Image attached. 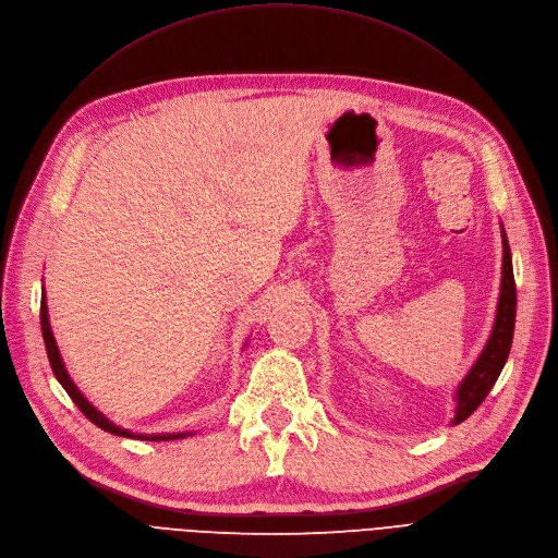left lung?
Here are the masks:
<instances>
[{
	"instance_id": "8db88e82",
	"label": "left lung",
	"mask_w": 558,
	"mask_h": 558,
	"mask_svg": "<svg viewBox=\"0 0 558 558\" xmlns=\"http://www.w3.org/2000/svg\"><path fill=\"white\" fill-rule=\"evenodd\" d=\"M501 247H504V263H501V293L497 304V317L493 333L486 342L482 356L476 359L474 367L468 373V377L461 381L457 390V415L454 424L470 417L480 404L486 400V395L495 386L504 363L509 359L511 342H513V329H515V279H513V263H511V250L507 233L501 229Z\"/></svg>"
}]
</instances>
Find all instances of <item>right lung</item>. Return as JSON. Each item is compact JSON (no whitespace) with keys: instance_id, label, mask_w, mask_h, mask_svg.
I'll return each mask as SVG.
<instances>
[{"instance_id":"1","label":"right lung","mask_w":558,"mask_h":558,"mask_svg":"<svg viewBox=\"0 0 558 558\" xmlns=\"http://www.w3.org/2000/svg\"><path fill=\"white\" fill-rule=\"evenodd\" d=\"M40 327H43V338H45V350H47V359H49V365H51V369H54V375H57V379L61 381V386L65 388V392L72 397V402L78 407V411H82L93 424H97L99 429H104V432H109V434H116V436H131V438H143V440H174V438H183V436H189V434H158V436H134L131 432H126V429H120V427H116L113 422H109L106 420L93 404H88V400L86 397L78 392V388L72 384V379H70V375H68V369H65V365H63V361H61V354H59V348H57V340H54V333H51V327H49V315H47V304H45V293H43V298H40Z\"/></svg>"}]
</instances>
